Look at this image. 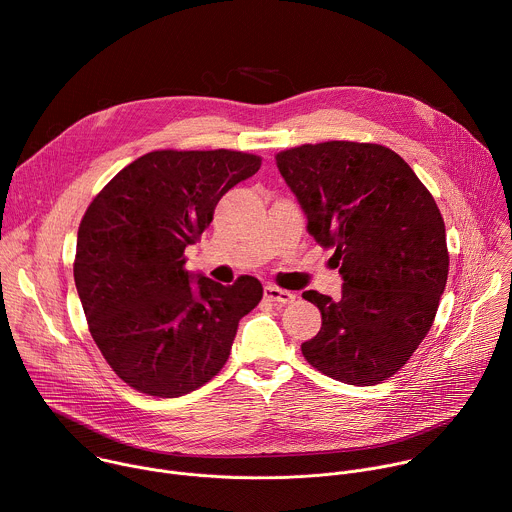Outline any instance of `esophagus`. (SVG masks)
<instances>
[{"label": "esophagus", "mask_w": 512, "mask_h": 512, "mask_svg": "<svg viewBox=\"0 0 512 512\" xmlns=\"http://www.w3.org/2000/svg\"><path fill=\"white\" fill-rule=\"evenodd\" d=\"M263 294L269 302H275V304H291L296 300L294 291H287V289H281V287H275V285H265Z\"/></svg>", "instance_id": "obj_1"}]
</instances>
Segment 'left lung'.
Instances as JSON below:
<instances>
[{
    "instance_id": "1",
    "label": "left lung",
    "mask_w": 512,
    "mask_h": 512,
    "mask_svg": "<svg viewBox=\"0 0 512 512\" xmlns=\"http://www.w3.org/2000/svg\"><path fill=\"white\" fill-rule=\"evenodd\" d=\"M275 160L344 281L338 300L302 294L322 314L302 354L326 377L377 385L407 364L440 306L450 267L440 208L385 145L306 143Z\"/></svg>"
}]
</instances>
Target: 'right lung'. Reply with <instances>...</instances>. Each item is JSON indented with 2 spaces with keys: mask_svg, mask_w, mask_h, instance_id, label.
<instances>
[{
  "mask_svg": "<svg viewBox=\"0 0 512 512\" xmlns=\"http://www.w3.org/2000/svg\"><path fill=\"white\" fill-rule=\"evenodd\" d=\"M261 158L231 150L150 152L91 202L77 237L75 283L93 340L139 393L180 397L225 367L259 279L221 285L184 269V249Z\"/></svg>",
  "mask_w": 512,
  "mask_h": 512,
  "instance_id": "obj_1",
  "label": "right lung"
}]
</instances>
